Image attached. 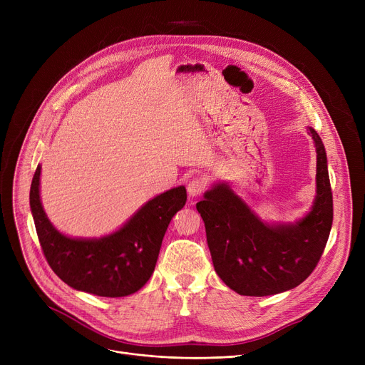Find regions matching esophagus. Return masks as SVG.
<instances>
[{
    "instance_id": "1",
    "label": "esophagus",
    "mask_w": 365,
    "mask_h": 365,
    "mask_svg": "<svg viewBox=\"0 0 365 365\" xmlns=\"http://www.w3.org/2000/svg\"><path fill=\"white\" fill-rule=\"evenodd\" d=\"M207 183L204 179H192L187 183V194L189 197H198L204 192Z\"/></svg>"
}]
</instances>
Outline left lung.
I'll list each match as a JSON object with an SVG mask.
<instances>
[{
  "label": "left lung",
  "instance_id": "left-lung-1",
  "mask_svg": "<svg viewBox=\"0 0 365 365\" xmlns=\"http://www.w3.org/2000/svg\"><path fill=\"white\" fill-rule=\"evenodd\" d=\"M317 197L311 212L293 225H267L226 183H217L197 202L215 271L242 296H271L292 290L318 264L333 223V194L327 155L318 133Z\"/></svg>",
  "mask_w": 365,
  "mask_h": 365
}]
</instances>
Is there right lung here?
<instances>
[{
	"instance_id": "right-lung-1",
	"label": "right lung",
	"mask_w": 365,
	"mask_h": 365,
	"mask_svg": "<svg viewBox=\"0 0 365 365\" xmlns=\"http://www.w3.org/2000/svg\"><path fill=\"white\" fill-rule=\"evenodd\" d=\"M38 165L29 204L38 240L53 272L75 290L102 297H124L148 282L170 220L186 202L185 186L173 187L148 201L121 229L99 240L61 234L50 223L40 200Z\"/></svg>"
}]
</instances>
